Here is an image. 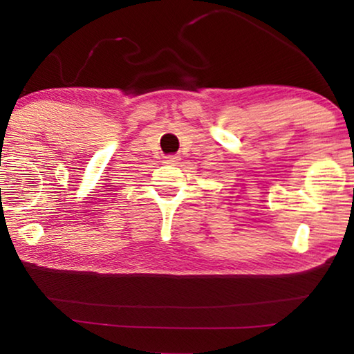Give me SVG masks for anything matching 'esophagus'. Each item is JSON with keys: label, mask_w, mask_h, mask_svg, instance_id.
I'll list each match as a JSON object with an SVG mask.
<instances>
[{"label": "esophagus", "mask_w": 354, "mask_h": 354, "mask_svg": "<svg viewBox=\"0 0 354 354\" xmlns=\"http://www.w3.org/2000/svg\"><path fill=\"white\" fill-rule=\"evenodd\" d=\"M179 160H181V158H179L178 154H167V156H164V162L165 164L175 165V164L179 162Z\"/></svg>", "instance_id": "1"}]
</instances>
